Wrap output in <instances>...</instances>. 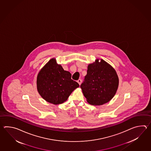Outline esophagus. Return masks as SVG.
<instances>
[{"instance_id": "1", "label": "esophagus", "mask_w": 151, "mask_h": 151, "mask_svg": "<svg viewBox=\"0 0 151 151\" xmlns=\"http://www.w3.org/2000/svg\"><path fill=\"white\" fill-rule=\"evenodd\" d=\"M77 82L79 84V85H81V82H82V80H81V79H79V80L77 81Z\"/></svg>"}]
</instances>
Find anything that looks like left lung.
I'll use <instances>...</instances> for the list:
<instances>
[{"mask_svg": "<svg viewBox=\"0 0 151 151\" xmlns=\"http://www.w3.org/2000/svg\"><path fill=\"white\" fill-rule=\"evenodd\" d=\"M119 78L112 66L103 59H96L87 67L85 81L80 87L87 101L99 106L109 102L115 96Z\"/></svg>", "mask_w": 151, "mask_h": 151, "instance_id": "1", "label": "left lung"}]
</instances>
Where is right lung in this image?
I'll return each mask as SVG.
<instances>
[{
  "instance_id": "add662e5",
  "label": "right lung",
  "mask_w": 151,
  "mask_h": 151,
  "mask_svg": "<svg viewBox=\"0 0 151 151\" xmlns=\"http://www.w3.org/2000/svg\"><path fill=\"white\" fill-rule=\"evenodd\" d=\"M79 87L71 79V74L52 58L40 70L37 78L39 94L44 99L54 105L64 103L72 92Z\"/></svg>"
}]
</instances>
